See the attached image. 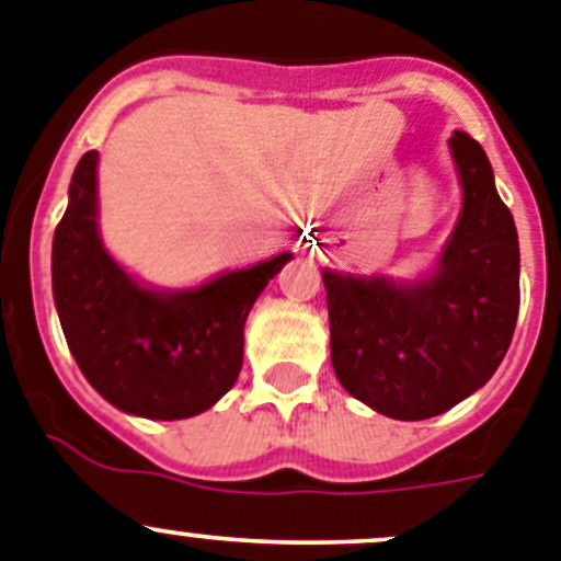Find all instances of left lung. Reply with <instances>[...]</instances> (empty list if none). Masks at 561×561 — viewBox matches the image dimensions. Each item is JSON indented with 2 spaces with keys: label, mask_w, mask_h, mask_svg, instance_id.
Segmentation results:
<instances>
[{
  "label": "left lung",
  "mask_w": 561,
  "mask_h": 561,
  "mask_svg": "<svg viewBox=\"0 0 561 561\" xmlns=\"http://www.w3.org/2000/svg\"><path fill=\"white\" fill-rule=\"evenodd\" d=\"M465 204L439 271L390 285L323 271L332 365L354 399L396 421H423L484 387L520 310V249L484 149L454 133Z\"/></svg>",
  "instance_id": "obj_1"
}]
</instances>
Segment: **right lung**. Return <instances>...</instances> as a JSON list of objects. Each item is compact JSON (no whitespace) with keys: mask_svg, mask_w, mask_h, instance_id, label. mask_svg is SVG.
<instances>
[{"mask_svg":"<svg viewBox=\"0 0 561 561\" xmlns=\"http://www.w3.org/2000/svg\"><path fill=\"white\" fill-rule=\"evenodd\" d=\"M96 160V151L82 154L51 243L66 343L93 390L118 410L154 421L198 415L238 381L245 318L290 254L198 290H144L99 240Z\"/></svg>","mask_w":561,"mask_h":561,"instance_id":"add662e5","label":"right lung"}]
</instances>
